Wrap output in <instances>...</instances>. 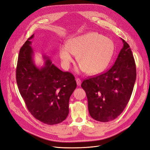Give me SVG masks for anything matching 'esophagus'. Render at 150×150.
<instances>
[{"instance_id": "1", "label": "esophagus", "mask_w": 150, "mask_h": 150, "mask_svg": "<svg viewBox=\"0 0 150 150\" xmlns=\"http://www.w3.org/2000/svg\"><path fill=\"white\" fill-rule=\"evenodd\" d=\"M76 83H77V84H78V86H80L81 84V79L79 78H76Z\"/></svg>"}]
</instances>
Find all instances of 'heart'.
Segmentation results:
<instances>
[{
  "instance_id": "obj_1",
  "label": "heart",
  "mask_w": 150,
  "mask_h": 150,
  "mask_svg": "<svg viewBox=\"0 0 150 150\" xmlns=\"http://www.w3.org/2000/svg\"><path fill=\"white\" fill-rule=\"evenodd\" d=\"M112 40L101 34L93 33L69 40L60 48L59 55L64 69H69L77 56L79 70L89 75H96L105 70L114 52Z\"/></svg>"
}]
</instances>
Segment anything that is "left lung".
I'll use <instances>...</instances> for the list:
<instances>
[{
  "mask_svg": "<svg viewBox=\"0 0 150 150\" xmlns=\"http://www.w3.org/2000/svg\"><path fill=\"white\" fill-rule=\"evenodd\" d=\"M122 40L123 47L115 64L81 84L87 96L90 116L98 121L116 118L125 110L133 92L137 78L135 61L129 44Z\"/></svg>",
  "mask_w": 150,
  "mask_h": 150,
  "instance_id": "1",
  "label": "left lung"
}]
</instances>
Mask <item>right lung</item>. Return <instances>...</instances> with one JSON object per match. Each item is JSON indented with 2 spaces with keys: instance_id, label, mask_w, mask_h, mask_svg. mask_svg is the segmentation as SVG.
I'll return each instance as SVG.
<instances>
[{
  "instance_id": "right-lung-1",
  "label": "right lung",
  "mask_w": 150,
  "mask_h": 150,
  "mask_svg": "<svg viewBox=\"0 0 150 150\" xmlns=\"http://www.w3.org/2000/svg\"><path fill=\"white\" fill-rule=\"evenodd\" d=\"M34 34L20 49L16 81L27 108L35 119L45 124L60 123L69 114L70 96L76 88L74 76L63 72L44 56V66L36 67L30 45Z\"/></svg>"
}]
</instances>
